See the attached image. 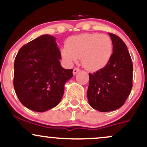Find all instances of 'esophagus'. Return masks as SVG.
<instances>
[{"label":"esophagus","mask_w":147,"mask_h":147,"mask_svg":"<svg viewBox=\"0 0 147 147\" xmlns=\"http://www.w3.org/2000/svg\"><path fill=\"white\" fill-rule=\"evenodd\" d=\"M80 71V69L78 68H75L73 69V74L74 75H76V74L77 73V72Z\"/></svg>","instance_id":"1"}]
</instances>
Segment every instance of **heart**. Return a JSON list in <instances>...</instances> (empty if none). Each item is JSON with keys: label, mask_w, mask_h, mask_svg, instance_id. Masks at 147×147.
I'll use <instances>...</instances> for the list:
<instances>
[{"label": "heart", "mask_w": 147, "mask_h": 147, "mask_svg": "<svg viewBox=\"0 0 147 147\" xmlns=\"http://www.w3.org/2000/svg\"><path fill=\"white\" fill-rule=\"evenodd\" d=\"M113 42L107 35L82 34L70 37L61 50L63 58L70 63L82 58V65L89 70L105 67L113 55Z\"/></svg>", "instance_id": "heart-1"}]
</instances>
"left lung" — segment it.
Masks as SVG:
<instances>
[{
  "label": "left lung",
  "mask_w": 147,
  "mask_h": 147,
  "mask_svg": "<svg viewBox=\"0 0 147 147\" xmlns=\"http://www.w3.org/2000/svg\"><path fill=\"white\" fill-rule=\"evenodd\" d=\"M113 52L109 63L93 74L89 73L88 102L100 112H109L124 105L133 87V63L124 42L109 33Z\"/></svg>",
  "instance_id": "8db88e82"
}]
</instances>
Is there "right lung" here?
Wrapping results in <instances>:
<instances>
[{"label":"right lung","instance_id":"add662e5","mask_svg":"<svg viewBox=\"0 0 147 147\" xmlns=\"http://www.w3.org/2000/svg\"><path fill=\"white\" fill-rule=\"evenodd\" d=\"M55 40L50 35H42L23 45L14 60L15 92L23 106L36 112L58 105L65 82L73 76V69L61 65Z\"/></svg>","mask_w":147,"mask_h":147}]
</instances>
